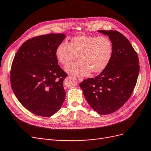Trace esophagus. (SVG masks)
<instances>
[{"instance_id":"obj_1","label":"esophagus","mask_w":151,"mask_h":151,"mask_svg":"<svg viewBox=\"0 0 151 151\" xmlns=\"http://www.w3.org/2000/svg\"><path fill=\"white\" fill-rule=\"evenodd\" d=\"M78 81H82L83 80V78H81V77H79V76H78Z\"/></svg>"}]
</instances>
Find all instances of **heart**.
<instances>
[{"label":"heart","mask_w":151,"mask_h":151,"mask_svg":"<svg viewBox=\"0 0 151 151\" xmlns=\"http://www.w3.org/2000/svg\"><path fill=\"white\" fill-rule=\"evenodd\" d=\"M113 52V44L106 36L81 35L75 36L69 44L62 42L55 51L56 58L61 65H67L78 56L79 61L66 66L67 73L85 76L91 71L98 73L109 64Z\"/></svg>","instance_id":"obj_1"}]
</instances>
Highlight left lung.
Here are the masks:
<instances>
[{"label":"left lung","mask_w":151,"mask_h":151,"mask_svg":"<svg viewBox=\"0 0 151 151\" xmlns=\"http://www.w3.org/2000/svg\"><path fill=\"white\" fill-rule=\"evenodd\" d=\"M109 36L113 44L111 59L95 78L83 80L80 86L90 106L98 114H110L129 99L139 72L138 56L128 39L115 30H99Z\"/></svg>","instance_id":"1"}]
</instances>
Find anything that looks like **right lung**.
I'll list each match as a JSON object with an SVG mask.
<instances>
[{
    "mask_svg": "<svg viewBox=\"0 0 151 151\" xmlns=\"http://www.w3.org/2000/svg\"><path fill=\"white\" fill-rule=\"evenodd\" d=\"M65 34L37 36L25 41L13 60L10 83L14 93L30 112L50 116L65 99L63 81L67 74L58 65L55 51Z\"/></svg>",
    "mask_w": 151,
    "mask_h": 151,
    "instance_id": "1",
    "label": "right lung"
}]
</instances>
